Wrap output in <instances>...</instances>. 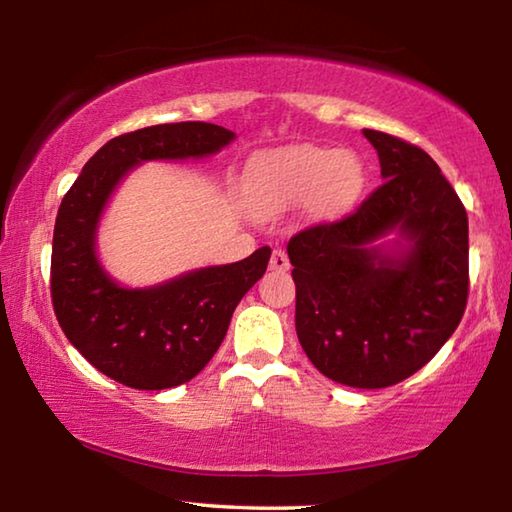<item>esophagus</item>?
I'll return each instance as SVG.
<instances>
[{"label": "esophagus", "mask_w": 512, "mask_h": 512, "mask_svg": "<svg viewBox=\"0 0 512 512\" xmlns=\"http://www.w3.org/2000/svg\"><path fill=\"white\" fill-rule=\"evenodd\" d=\"M268 266H271V271H289V255L284 253L282 248H275L273 255H271V262H268Z\"/></svg>", "instance_id": "obj_1"}]
</instances>
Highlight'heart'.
I'll list each match as a JSON object with an SVG mask.
<instances>
[{
	"instance_id": "b5f03b06",
	"label": "heart",
	"mask_w": 512,
	"mask_h": 512,
	"mask_svg": "<svg viewBox=\"0 0 512 512\" xmlns=\"http://www.w3.org/2000/svg\"><path fill=\"white\" fill-rule=\"evenodd\" d=\"M363 169L357 155L320 146H296L262 155L248 173L257 210L280 212L309 201L316 212H336L352 201Z\"/></svg>"
}]
</instances>
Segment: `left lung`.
Here are the masks:
<instances>
[{
	"label": "left lung",
	"instance_id": "obj_1",
	"mask_svg": "<svg viewBox=\"0 0 512 512\" xmlns=\"http://www.w3.org/2000/svg\"><path fill=\"white\" fill-rule=\"evenodd\" d=\"M381 183L357 210L289 239L296 332L325 377L386 388L429 363L463 318L470 291L467 212L427 151L379 131ZM397 229L407 248L371 241Z\"/></svg>",
	"mask_w": 512,
	"mask_h": 512
}]
</instances>
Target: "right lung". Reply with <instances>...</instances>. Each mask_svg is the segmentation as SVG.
Here are the masks:
<instances>
[{
    "mask_svg": "<svg viewBox=\"0 0 512 512\" xmlns=\"http://www.w3.org/2000/svg\"><path fill=\"white\" fill-rule=\"evenodd\" d=\"M235 140L205 121L158 124L112 137L85 162L58 207L51 244V302L69 343L103 375L137 391L194 379L219 350L232 311L264 275L271 248L207 266L151 289H124L103 271L97 225L135 164L205 158Z\"/></svg>",
    "mask_w": 512,
    "mask_h": 512,
    "instance_id": "add662e5",
    "label": "right lung"
}]
</instances>
